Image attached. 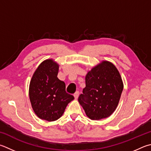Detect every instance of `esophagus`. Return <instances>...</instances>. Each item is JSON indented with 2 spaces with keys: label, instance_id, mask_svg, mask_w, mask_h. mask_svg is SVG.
Masks as SVG:
<instances>
[{
  "label": "esophagus",
  "instance_id": "1",
  "mask_svg": "<svg viewBox=\"0 0 151 151\" xmlns=\"http://www.w3.org/2000/svg\"><path fill=\"white\" fill-rule=\"evenodd\" d=\"M78 96H79V92L78 91H76L75 93V94H74V96H75V99H77L78 97Z\"/></svg>",
  "mask_w": 151,
  "mask_h": 151
}]
</instances>
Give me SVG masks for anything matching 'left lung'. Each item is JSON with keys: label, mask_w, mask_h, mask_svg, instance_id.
<instances>
[{"label": "left lung", "mask_w": 151, "mask_h": 151, "mask_svg": "<svg viewBox=\"0 0 151 151\" xmlns=\"http://www.w3.org/2000/svg\"><path fill=\"white\" fill-rule=\"evenodd\" d=\"M86 87L78 97L86 116L93 120L109 117L116 109L123 85L114 65L103 61L86 76Z\"/></svg>", "instance_id": "obj_1"}]
</instances>
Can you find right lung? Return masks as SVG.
<instances>
[{"instance_id": "right-lung-1", "label": "right lung", "mask_w": 151, "mask_h": 151, "mask_svg": "<svg viewBox=\"0 0 151 151\" xmlns=\"http://www.w3.org/2000/svg\"><path fill=\"white\" fill-rule=\"evenodd\" d=\"M59 65L53 60L43 61L30 81L29 96L32 108L40 119L53 122L63 114L74 99L65 90V83L57 78Z\"/></svg>"}]
</instances>
